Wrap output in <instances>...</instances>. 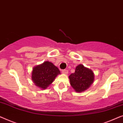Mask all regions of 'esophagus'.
I'll return each mask as SVG.
<instances>
[{"label": "esophagus", "mask_w": 123, "mask_h": 123, "mask_svg": "<svg viewBox=\"0 0 123 123\" xmlns=\"http://www.w3.org/2000/svg\"><path fill=\"white\" fill-rule=\"evenodd\" d=\"M62 72L63 74H68V70H62Z\"/></svg>", "instance_id": "1"}]
</instances>
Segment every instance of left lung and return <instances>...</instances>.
Here are the masks:
<instances>
[{
	"label": "left lung",
	"mask_w": 123,
	"mask_h": 123,
	"mask_svg": "<svg viewBox=\"0 0 123 123\" xmlns=\"http://www.w3.org/2000/svg\"><path fill=\"white\" fill-rule=\"evenodd\" d=\"M70 84L76 92H82L87 89L94 80V75L90 69L79 65L75 71L69 76Z\"/></svg>",
	"instance_id": "8db88e82"
}]
</instances>
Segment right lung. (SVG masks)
I'll list each match as a JSON object with an SVG mask.
<instances>
[{
  "mask_svg": "<svg viewBox=\"0 0 123 123\" xmlns=\"http://www.w3.org/2000/svg\"><path fill=\"white\" fill-rule=\"evenodd\" d=\"M58 74H60L59 69L51 62L46 61L34 67L32 80L38 87L46 89Z\"/></svg>",
  "mask_w": 123,
  "mask_h": 123,
  "instance_id": "obj_1",
  "label": "right lung"
}]
</instances>
